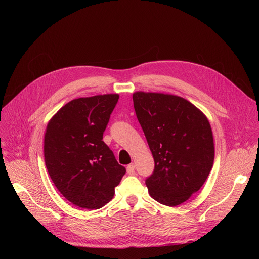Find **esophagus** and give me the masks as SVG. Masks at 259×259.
Listing matches in <instances>:
<instances>
[{
    "label": "esophagus",
    "mask_w": 259,
    "mask_h": 259,
    "mask_svg": "<svg viewBox=\"0 0 259 259\" xmlns=\"http://www.w3.org/2000/svg\"><path fill=\"white\" fill-rule=\"evenodd\" d=\"M134 169H135V166H134V164H130V165H128L127 166V173L128 174H134Z\"/></svg>",
    "instance_id": "1"
}]
</instances>
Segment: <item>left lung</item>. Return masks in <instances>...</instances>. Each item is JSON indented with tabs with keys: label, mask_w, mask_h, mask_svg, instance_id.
Instances as JSON below:
<instances>
[{
	"label": "left lung",
	"mask_w": 259,
	"mask_h": 259,
	"mask_svg": "<svg viewBox=\"0 0 259 259\" xmlns=\"http://www.w3.org/2000/svg\"><path fill=\"white\" fill-rule=\"evenodd\" d=\"M136 117L155 160L145 179L151 197L174 207L189 200L206 181L214 162L210 123L193 103L182 97L135 92Z\"/></svg>",
	"instance_id": "1"
}]
</instances>
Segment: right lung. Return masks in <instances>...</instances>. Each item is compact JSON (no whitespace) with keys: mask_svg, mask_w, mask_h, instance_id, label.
Returning <instances> with one entry per match:
<instances>
[{"mask_svg":"<svg viewBox=\"0 0 259 259\" xmlns=\"http://www.w3.org/2000/svg\"><path fill=\"white\" fill-rule=\"evenodd\" d=\"M118 94L73 99L49 121L44 138L48 173L73 205L93 210L114 198L126 173L102 140Z\"/></svg>","mask_w":259,"mask_h":259,"instance_id":"add662e5","label":"right lung"}]
</instances>
